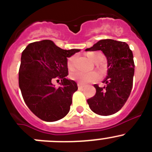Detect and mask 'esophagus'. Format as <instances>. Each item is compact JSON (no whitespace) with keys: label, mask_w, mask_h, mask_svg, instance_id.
Instances as JSON below:
<instances>
[{"label":"esophagus","mask_w":152,"mask_h":152,"mask_svg":"<svg viewBox=\"0 0 152 152\" xmlns=\"http://www.w3.org/2000/svg\"><path fill=\"white\" fill-rule=\"evenodd\" d=\"M77 86H78V89H83L85 86L84 85L80 84V83H78V84H77Z\"/></svg>","instance_id":"34e87169"}]
</instances>
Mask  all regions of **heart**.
Listing matches in <instances>:
<instances>
[{
  "mask_svg": "<svg viewBox=\"0 0 152 152\" xmlns=\"http://www.w3.org/2000/svg\"><path fill=\"white\" fill-rule=\"evenodd\" d=\"M88 58L94 63L99 64L104 60V55L100 52H89L86 53ZM75 57L72 56L67 60V67L69 70H72L75 67ZM99 75L95 72H91L89 73L75 71L70 74L71 79L76 80L80 84H86L88 83H93L99 79Z\"/></svg>",
  "mask_w": 152,
  "mask_h": 152,
  "instance_id": "obj_1",
  "label": "heart"
}]
</instances>
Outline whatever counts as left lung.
Masks as SVG:
<instances>
[{
	"mask_svg": "<svg viewBox=\"0 0 152 152\" xmlns=\"http://www.w3.org/2000/svg\"><path fill=\"white\" fill-rule=\"evenodd\" d=\"M101 50L107 60V76L104 87L95 84L96 93L87 99L89 108L95 113L110 115L124 106L131 94L134 75L132 50L126 42L113 39H102L86 51Z\"/></svg>",
	"mask_w": 152,
	"mask_h": 152,
	"instance_id": "left-lung-1",
	"label": "left lung"
}]
</instances>
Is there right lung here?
I'll return each instance as SVG.
<instances>
[{
  "label": "right lung",
  "instance_id": "right-lung-1",
  "mask_svg": "<svg viewBox=\"0 0 152 152\" xmlns=\"http://www.w3.org/2000/svg\"><path fill=\"white\" fill-rule=\"evenodd\" d=\"M79 51L63 50L48 39L30 43L23 50L18 84L27 106L42 120L55 122L69 112L77 85L66 78L67 58ZM57 78L61 80L59 88L52 83Z\"/></svg>",
  "mask_w": 152,
  "mask_h": 152
}]
</instances>
